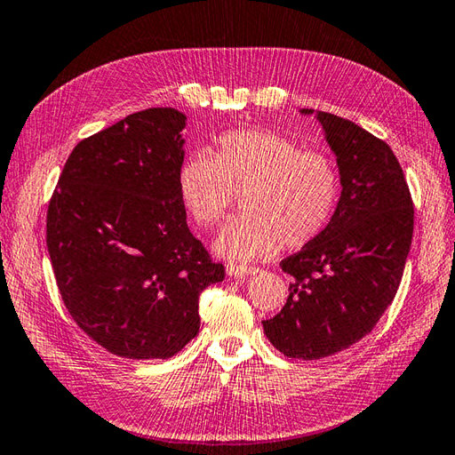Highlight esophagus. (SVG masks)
<instances>
[{
	"instance_id": "esophagus-1",
	"label": "esophagus",
	"mask_w": 455,
	"mask_h": 455,
	"mask_svg": "<svg viewBox=\"0 0 455 455\" xmlns=\"http://www.w3.org/2000/svg\"><path fill=\"white\" fill-rule=\"evenodd\" d=\"M253 273H258L256 267H250V266H238V263H228L227 266V275L228 277H248L253 275Z\"/></svg>"
}]
</instances>
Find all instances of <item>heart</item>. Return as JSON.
<instances>
[{"instance_id":"obj_1","label":"heart","mask_w":455,"mask_h":455,"mask_svg":"<svg viewBox=\"0 0 455 455\" xmlns=\"http://www.w3.org/2000/svg\"><path fill=\"white\" fill-rule=\"evenodd\" d=\"M178 194L199 227L213 228L242 196L238 219L215 240L227 259H259L281 242L300 248L318 238L339 202V174L322 153L275 132L235 130L217 140L213 155L192 153L178 168Z\"/></svg>"}]
</instances>
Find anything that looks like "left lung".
Returning <instances> with one entry per match:
<instances>
[{
	"mask_svg": "<svg viewBox=\"0 0 455 455\" xmlns=\"http://www.w3.org/2000/svg\"><path fill=\"white\" fill-rule=\"evenodd\" d=\"M300 114L322 125L341 197L322 235L281 261L292 277L289 299L263 331L284 356L315 361L361 341L392 304L413 240V202L387 143L335 114Z\"/></svg>",
	"mask_w": 455,
	"mask_h": 455,
	"instance_id": "1",
	"label": "left lung"
}]
</instances>
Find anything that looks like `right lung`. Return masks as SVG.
<instances>
[{"mask_svg":"<svg viewBox=\"0 0 455 455\" xmlns=\"http://www.w3.org/2000/svg\"><path fill=\"white\" fill-rule=\"evenodd\" d=\"M186 114L147 108L77 143L50 199L46 244L71 318L112 355L168 358L199 331V294L225 279L178 194Z\"/></svg>","mask_w":455,"mask_h":455,"instance_id":"add662e5","label":"right lung"}]
</instances>
